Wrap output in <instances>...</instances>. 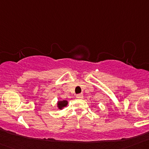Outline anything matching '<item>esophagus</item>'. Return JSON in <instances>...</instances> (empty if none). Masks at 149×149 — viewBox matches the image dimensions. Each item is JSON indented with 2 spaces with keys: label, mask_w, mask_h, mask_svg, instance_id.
Masks as SVG:
<instances>
[{
  "label": "esophagus",
  "mask_w": 149,
  "mask_h": 149,
  "mask_svg": "<svg viewBox=\"0 0 149 149\" xmlns=\"http://www.w3.org/2000/svg\"><path fill=\"white\" fill-rule=\"evenodd\" d=\"M76 98H78V99H82L84 97V94H76Z\"/></svg>",
  "instance_id": "esophagus-1"
}]
</instances>
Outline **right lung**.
Segmentation results:
<instances>
[{
	"mask_svg": "<svg viewBox=\"0 0 149 149\" xmlns=\"http://www.w3.org/2000/svg\"><path fill=\"white\" fill-rule=\"evenodd\" d=\"M68 101L66 100H63V101H58V107L59 109H62L63 108L67 106Z\"/></svg>",
	"mask_w": 149,
	"mask_h": 149,
	"instance_id": "add662e5",
	"label": "right lung"
}]
</instances>
